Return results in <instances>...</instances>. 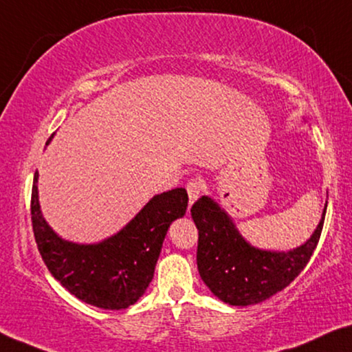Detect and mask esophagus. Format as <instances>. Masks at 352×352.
I'll list each match as a JSON object with an SVG mask.
<instances>
[{"label":"esophagus","mask_w":352,"mask_h":352,"mask_svg":"<svg viewBox=\"0 0 352 352\" xmlns=\"http://www.w3.org/2000/svg\"><path fill=\"white\" fill-rule=\"evenodd\" d=\"M186 188L188 193V204H193L203 192V182H201V179H190L187 182Z\"/></svg>","instance_id":"1"}]
</instances>
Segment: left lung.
Returning a JSON list of instances; mask_svg holds the SVG:
<instances>
[{
  "label": "left lung",
  "instance_id": "1",
  "mask_svg": "<svg viewBox=\"0 0 352 352\" xmlns=\"http://www.w3.org/2000/svg\"><path fill=\"white\" fill-rule=\"evenodd\" d=\"M326 208L305 244L289 252H270L248 244L230 215L214 199L201 197L190 212L198 228L197 264L203 282L220 300L236 307L258 304L277 294L310 261L320 242Z\"/></svg>",
  "mask_w": 352,
  "mask_h": 352
}]
</instances>
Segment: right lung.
Returning <instances> with one entry per match:
<instances>
[{
  "instance_id": "1",
  "label": "right lung",
  "mask_w": 352,
  "mask_h": 352,
  "mask_svg": "<svg viewBox=\"0 0 352 352\" xmlns=\"http://www.w3.org/2000/svg\"><path fill=\"white\" fill-rule=\"evenodd\" d=\"M37 177L39 173L36 171L31 192V221L37 248L50 274L70 294L89 305L104 310H121L133 305L154 277L171 221L186 214V188L155 195L118 234L99 244L85 245L61 239L48 226L41 212Z\"/></svg>"
}]
</instances>
